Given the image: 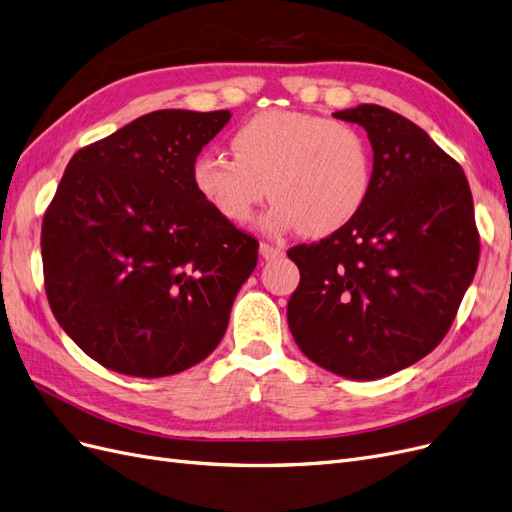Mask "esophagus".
Wrapping results in <instances>:
<instances>
[{
	"label": "esophagus",
	"mask_w": 512,
	"mask_h": 512,
	"mask_svg": "<svg viewBox=\"0 0 512 512\" xmlns=\"http://www.w3.org/2000/svg\"><path fill=\"white\" fill-rule=\"evenodd\" d=\"M282 254L284 252L280 250V247H275L271 243H260V256L265 260H275V258H280Z\"/></svg>",
	"instance_id": "1"
}]
</instances>
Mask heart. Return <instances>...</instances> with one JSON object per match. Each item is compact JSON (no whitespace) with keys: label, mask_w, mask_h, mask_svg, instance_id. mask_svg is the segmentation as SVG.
<instances>
[{"label":"heart","mask_w":512,"mask_h":512,"mask_svg":"<svg viewBox=\"0 0 512 512\" xmlns=\"http://www.w3.org/2000/svg\"><path fill=\"white\" fill-rule=\"evenodd\" d=\"M230 145L235 156L200 153L190 175L200 200L232 226L252 222L271 192L267 232L329 237L361 213L374 183L367 138L329 117L265 111L243 121Z\"/></svg>","instance_id":"heart-1"}]
</instances>
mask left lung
I'll return each mask as SVG.
<instances>
[{"instance_id": "left-lung-1", "label": "left lung", "mask_w": 512, "mask_h": 512, "mask_svg": "<svg viewBox=\"0 0 512 512\" xmlns=\"http://www.w3.org/2000/svg\"><path fill=\"white\" fill-rule=\"evenodd\" d=\"M374 183L342 230L288 258L301 271L288 327L309 361L350 380H378L421 361L451 329L474 280L480 241L461 166L389 108L359 104Z\"/></svg>"}]
</instances>
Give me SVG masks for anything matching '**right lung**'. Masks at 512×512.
Segmentation results:
<instances>
[{"instance_id": "1", "label": "right lung", "mask_w": 512, "mask_h": 512, "mask_svg": "<svg viewBox=\"0 0 512 512\" xmlns=\"http://www.w3.org/2000/svg\"><path fill=\"white\" fill-rule=\"evenodd\" d=\"M228 111L166 108L76 151L42 222L49 305L106 369L164 378L226 333L258 241L192 188V162Z\"/></svg>"}]
</instances>
